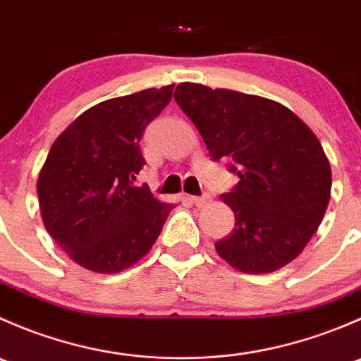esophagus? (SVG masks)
<instances>
[{
	"label": "esophagus",
	"mask_w": 361,
	"mask_h": 361,
	"mask_svg": "<svg viewBox=\"0 0 361 361\" xmlns=\"http://www.w3.org/2000/svg\"><path fill=\"white\" fill-rule=\"evenodd\" d=\"M190 201H192V204H194V206L204 207V206H207V204L211 202V197H209V195H202V197H190Z\"/></svg>",
	"instance_id": "1"
}]
</instances>
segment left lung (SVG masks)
Instances as JSON below:
<instances>
[{
  "label": "left lung",
  "mask_w": 361,
  "mask_h": 361,
  "mask_svg": "<svg viewBox=\"0 0 361 361\" xmlns=\"http://www.w3.org/2000/svg\"><path fill=\"white\" fill-rule=\"evenodd\" d=\"M174 99L195 123L214 160L231 159L239 176L221 195L235 216L218 255L248 274H267L297 258L325 216L330 162L316 134L267 97L180 83Z\"/></svg>",
  "instance_id": "8db88e82"
}]
</instances>
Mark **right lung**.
<instances>
[{
  "label": "right lung",
  "instance_id": "obj_1",
  "mask_svg": "<svg viewBox=\"0 0 361 361\" xmlns=\"http://www.w3.org/2000/svg\"><path fill=\"white\" fill-rule=\"evenodd\" d=\"M174 85L113 97L83 111L54 141L38 176L42 220L73 262L115 274L145 257L174 204L147 185L140 150L148 123L169 104Z\"/></svg>",
  "mask_w": 361,
  "mask_h": 361
}]
</instances>
